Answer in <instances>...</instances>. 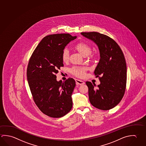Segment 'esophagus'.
<instances>
[{"instance_id":"obj_1","label":"esophagus","mask_w":146,"mask_h":146,"mask_svg":"<svg viewBox=\"0 0 146 146\" xmlns=\"http://www.w3.org/2000/svg\"><path fill=\"white\" fill-rule=\"evenodd\" d=\"M75 81H76L77 84H79V85H83L85 84L84 82L82 81L81 80H79V79H76Z\"/></svg>"}]
</instances>
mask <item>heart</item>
Instances as JSON below:
<instances>
[{
  "label": "heart",
  "mask_w": 146,
  "mask_h": 146,
  "mask_svg": "<svg viewBox=\"0 0 146 146\" xmlns=\"http://www.w3.org/2000/svg\"><path fill=\"white\" fill-rule=\"evenodd\" d=\"M75 48L84 56L88 55L91 51V48L89 45L84 42H79L77 44ZM62 59L64 62H67L69 60V51L67 48L64 49L62 52ZM86 70V69L84 67L73 66L70 69V71L76 76L83 77L85 76Z\"/></svg>",
  "instance_id": "heart-1"
}]
</instances>
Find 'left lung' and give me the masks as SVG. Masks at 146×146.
Returning a JSON list of instances; mask_svg holds the SVG:
<instances>
[{
	"label": "left lung",
	"instance_id": "1",
	"mask_svg": "<svg viewBox=\"0 0 146 146\" xmlns=\"http://www.w3.org/2000/svg\"><path fill=\"white\" fill-rule=\"evenodd\" d=\"M82 36L96 44L100 59L94 71L100 84L87 82L90 103L100 110H108L117 105L125 92L127 66L122 50L113 39L96 32H82Z\"/></svg>",
	"mask_w": 146,
	"mask_h": 146
}]
</instances>
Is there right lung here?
<instances>
[{
  "mask_svg": "<svg viewBox=\"0 0 146 146\" xmlns=\"http://www.w3.org/2000/svg\"><path fill=\"white\" fill-rule=\"evenodd\" d=\"M76 37L69 34L44 37L29 62L27 76L34 101L42 112L51 117L64 116L73 106L71 96L76 85L75 80L69 78L58 82L56 74L64 66L62 52Z\"/></svg>",
  "mask_w": 146,
  "mask_h": 146,
  "instance_id": "obj_1",
  "label": "right lung"
}]
</instances>
